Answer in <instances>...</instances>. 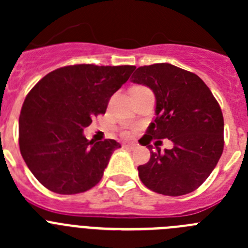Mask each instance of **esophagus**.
<instances>
[{"label": "esophagus", "instance_id": "esophagus-1", "mask_svg": "<svg viewBox=\"0 0 248 248\" xmlns=\"http://www.w3.org/2000/svg\"><path fill=\"white\" fill-rule=\"evenodd\" d=\"M123 146H124V148H126V149H134L135 146V144H133V143H125V144H123Z\"/></svg>", "mask_w": 248, "mask_h": 248}]
</instances>
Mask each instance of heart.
<instances>
[{"instance_id": "heart-1", "label": "heart", "mask_w": 248, "mask_h": 248, "mask_svg": "<svg viewBox=\"0 0 248 248\" xmlns=\"http://www.w3.org/2000/svg\"><path fill=\"white\" fill-rule=\"evenodd\" d=\"M123 135H125L126 137V135H128V133H126V131H124V133H123Z\"/></svg>"}]
</instances>
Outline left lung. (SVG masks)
<instances>
[{
    "instance_id": "8db88e82",
    "label": "left lung",
    "mask_w": 248,
    "mask_h": 248,
    "mask_svg": "<svg viewBox=\"0 0 248 248\" xmlns=\"http://www.w3.org/2000/svg\"><path fill=\"white\" fill-rule=\"evenodd\" d=\"M131 82L155 94L156 118L140 144L156 151L138 166L141 183L157 194L181 196L196 190L217 165L223 150V117L209 87L195 73L169 63L139 67ZM160 139L174 146L161 154Z\"/></svg>"
}]
</instances>
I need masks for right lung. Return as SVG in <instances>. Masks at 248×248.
<instances>
[{
    "instance_id": "right-lung-1",
    "label": "right lung",
    "mask_w": 248,
    "mask_h": 248,
    "mask_svg": "<svg viewBox=\"0 0 248 248\" xmlns=\"http://www.w3.org/2000/svg\"><path fill=\"white\" fill-rule=\"evenodd\" d=\"M134 65L76 64L45 76L26 97L19 115V150L37 180L50 191L73 195L100 181L115 149L113 139L83 134L104 114Z\"/></svg>"
}]
</instances>
